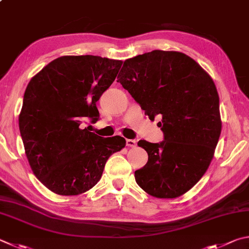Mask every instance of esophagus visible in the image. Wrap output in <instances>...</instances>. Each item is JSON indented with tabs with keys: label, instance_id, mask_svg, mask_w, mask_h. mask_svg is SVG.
<instances>
[{
	"label": "esophagus",
	"instance_id": "1",
	"mask_svg": "<svg viewBox=\"0 0 249 249\" xmlns=\"http://www.w3.org/2000/svg\"><path fill=\"white\" fill-rule=\"evenodd\" d=\"M137 144L136 139H126V146L128 147H135Z\"/></svg>",
	"mask_w": 249,
	"mask_h": 249
}]
</instances>
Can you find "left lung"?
Returning <instances> with one entry per match:
<instances>
[{
	"instance_id": "1",
	"label": "left lung",
	"mask_w": 249,
	"mask_h": 249,
	"mask_svg": "<svg viewBox=\"0 0 249 249\" xmlns=\"http://www.w3.org/2000/svg\"><path fill=\"white\" fill-rule=\"evenodd\" d=\"M117 83L150 120L163 140H139L148 153L143 168L135 171L137 184L149 195L176 198L188 192L213 158L221 134L219 94L213 80L186 54L155 51L126 60Z\"/></svg>"
}]
</instances>
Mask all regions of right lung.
<instances>
[{
    "label": "right lung",
    "mask_w": 249,
    "mask_h": 249,
    "mask_svg": "<svg viewBox=\"0 0 249 249\" xmlns=\"http://www.w3.org/2000/svg\"><path fill=\"white\" fill-rule=\"evenodd\" d=\"M122 63L96 55L61 56L27 86L21 139L34 174L51 192L71 196L89 191L100 180L109 157L125 147L123 137L102 138L81 125L99 120L97 101Z\"/></svg>",
    "instance_id": "add662e5"
}]
</instances>
